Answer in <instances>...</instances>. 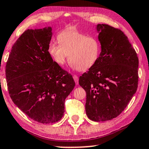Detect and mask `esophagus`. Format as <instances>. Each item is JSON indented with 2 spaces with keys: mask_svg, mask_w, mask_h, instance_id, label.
Returning a JSON list of instances; mask_svg holds the SVG:
<instances>
[{
  "mask_svg": "<svg viewBox=\"0 0 149 149\" xmlns=\"http://www.w3.org/2000/svg\"><path fill=\"white\" fill-rule=\"evenodd\" d=\"M73 79H74L76 84H79V77H78L77 75H74V76H73Z\"/></svg>",
  "mask_w": 149,
  "mask_h": 149,
  "instance_id": "1",
  "label": "esophagus"
}]
</instances>
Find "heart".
Wrapping results in <instances>:
<instances>
[{
  "label": "heart",
  "instance_id": "1",
  "mask_svg": "<svg viewBox=\"0 0 149 149\" xmlns=\"http://www.w3.org/2000/svg\"><path fill=\"white\" fill-rule=\"evenodd\" d=\"M57 39L59 44L50 43L49 51L58 65H63L68 55L72 67L83 71L92 67L97 62L100 45L95 38L70 29L61 32Z\"/></svg>",
  "mask_w": 149,
  "mask_h": 149
}]
</instances>
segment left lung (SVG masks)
<instances>
[{"label":"left lung","instance_id":"left-lung-1","mask_svg":"<svg viewBox=\"0 0 149 149\" xmlns=\"http://www.w3.org/2000/svg\"><path fill=\"white\" fill-rule=\"evenodd\" d=\"M101 52L96 63L79 77L86 93V113L97 122L116 118L136 93L139 58L127 36L120 29L97 25Z\"/></svg>","mask_w":149,"mask_h":149}]
</instances>
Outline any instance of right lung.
I'll list each match as a JSON object with an SVG mask.
<instances>
[{"label":"right lung","instance_id":"1","mask_svg":"<svg viewBox=\"0 0 149 149\" xmlns=\"http://www.w3.org/2000/svg\"><path fill=\"white\" fill-rule=\"evenodd\" d=\"M51 27L25 31L13 45L6 64L11 99L34 120L58 122L73 90L72 76L53 61L49 52Z\"/></svg>","mask_w":149,"mask_h":149}]
</instances>
